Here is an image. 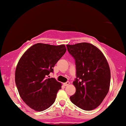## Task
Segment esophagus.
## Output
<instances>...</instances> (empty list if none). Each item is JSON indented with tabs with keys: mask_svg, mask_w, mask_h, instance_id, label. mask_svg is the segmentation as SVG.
<instances>
[{
	"mask_svg": "<svg viewBox=\"0 0 126 126\" xmlns=\"http://www.w3.org/2000/svg\"><path fill=\"white\" fill-rule=\"evenodd\" d=\"M69 84H70V82L67 81V82H65V83H63V85H64V86H67V85H69Z\"/></svg>",
	"mask_w": 126,
	"mask_h": 126,
	"instance_id": "34e87169",
	"label": "esophagus"
}]
</instances>
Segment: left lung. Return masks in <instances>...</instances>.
<instances>
[{"instance_id":"obj_1","label":"left lung","mask_w":126,"mask_h":126,"mask_svg":"<svg viewBox=\"0 0 126 126\" xmlns=\"http://www.w3.org/2000/svg\"><path fill=\"white\" fill-rule=\"evenodd\" d=\"M66 46L75 59L76 70V78L73 82L76 92L70 100L83 110H92L101 104L109 91V65L102 52L90 43Z\"/></svg>"}]
</instances>
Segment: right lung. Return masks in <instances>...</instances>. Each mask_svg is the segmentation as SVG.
Wrapping results in <instances>:
<instances>
[{"label": "right lung", "instance_id": "add662e5", "mask_svg": "<svg viewBox=\"0 0 126 126\" xmlns=\"http://www.w3.org/2000/svg\"><path fill=\"white\" fill-rule=\"evenodd\" d=\"M66 51L64 45L37 43L20 59L15 70L16 85L22 99L32 109L44 111L54 102L62 85L48 77Z\"/></svg>", "mask_w": 126, "mask_h": 126}]
</instances>
